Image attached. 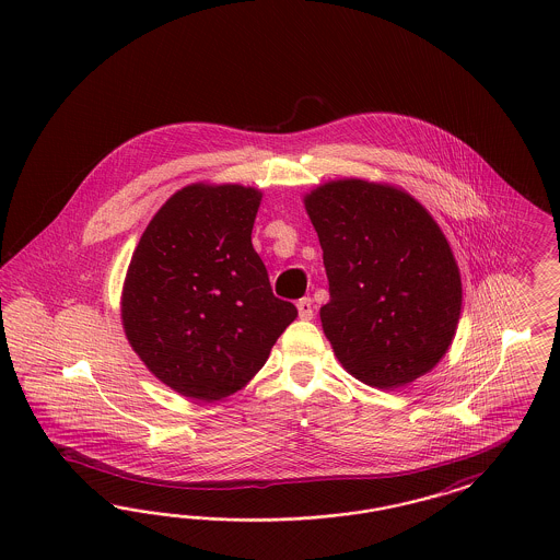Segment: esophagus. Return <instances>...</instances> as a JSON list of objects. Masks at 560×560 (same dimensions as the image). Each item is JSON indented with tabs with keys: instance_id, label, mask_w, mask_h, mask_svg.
Returning <instances> with one entry per match:
<instances>
[{
	"instance_id": "34e87169",
	"label": "esophagus",
	"mask_w": 560,
	"mask_h": 560,
	"mask_svg": "<svg viewBox=\"0 0 560 560\" xmlns=\"http://www.w3.org/2000/svg\"><path fill=\"white\" fill-rule=\"evenodd\" d=\"M295 306H298V315H300V319H313V315H315V306H313V300H311V298H302Z\"/></svg>"
}]
</instances>
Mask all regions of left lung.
I'll return each instance as SVG.
<instances>
[{
  "label": "left lung",
  "mask_w": 560,
  "mask_h": 560,
  "mask_svg": "<svg viewBox=\"0 0 560 560\" xmlns=\"http://www.w3.org/2000/svg\"><path fill=\"white\" fill-rule=\"evenodd\" d=\"M329 279L320 325L338 361L363 384L395 390L452 347L462 277L450 241L402 188L361 178L304 195Z\"/></svg>",
  "instance_id": "8db88e82"
}]
</instances>
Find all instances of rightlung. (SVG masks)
Masks as SVG:
<instances>
[{
  "label": "right lung",
  "mask_w": 560,
  "mask_h": 560,
  "mask_svg": "<svg viewBox=\"0 0 560 560\" xmlns=\"http://www.w3.org/2000/svg\"><path fill=\"white\" fill-rule=\"evenodd\" d=\"M260 201L254 187L188 185L133 249L121 292L126 338L149 372L188 399L241 390L298 317L272 295L252 245Z\"/></svg>",
  "instance_id": "obj_1"
}]
</instances>
